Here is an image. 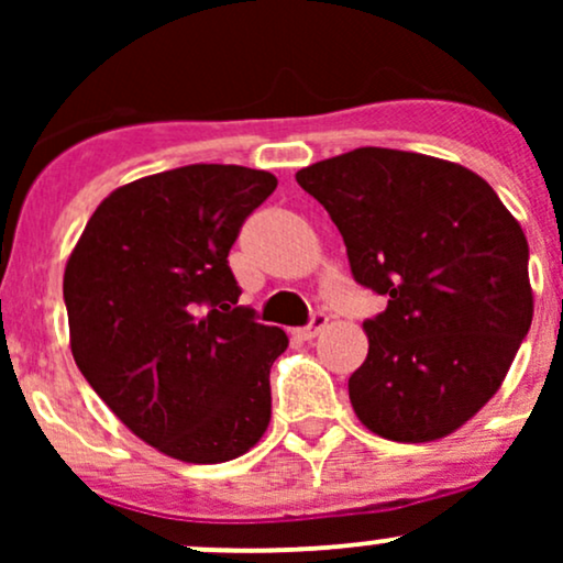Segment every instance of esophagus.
<instances>
[{"mask_svg":"<svg viewBox=\"0 0 563 563\" xmlns=\"http://www.w3.org/2000/svg\"><path fill=\"white\" fill-rule=\"evenodd\" d=\"M328 325V314L325 312H314L312 314V320H309V325H303V328H296V335H299L301 341H312L314 335H318L322 328Z\"/></svg>","mask_w":563,"mask_h":563,"instance_id":"1","label":"esophagus"}]
</instances>
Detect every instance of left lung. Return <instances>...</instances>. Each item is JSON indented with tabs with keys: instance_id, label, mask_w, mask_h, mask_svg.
Returning a JSON list of instances; mask_svg holds the SVG:
<instances>
[{
	"instance_id": "obj_1",
	"label": "left lung",
	"mask_w": 563,
	"mask_h": 563,
	"mask_svg": "<svg viewBox=\"0 0 563 563\" xmlns=\"http://www.w3.org/2000/svg\"><path fill=\"white\" fill-rule=\"evenodd\" d=\"M296 183L333 219L354 280L386 296L349 378L354 412L391 442L461 429L500 389L532 325L529 245L479 174L389 147L307 166Z\"/></svg>"
}]
</instances>
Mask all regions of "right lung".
I'll return each instance as SVG.
<instances>
[{"label": "right lung", "instance_id": "right-lung-1", "mask_svg": "<svg viewBox=\"0 0 563 563\" xmlns=\"http://www.w3.org/2000/svg\"><path fill=\"white\" fill-rule=\"evenodd\" d=\"M269 172L190 164L119 187L66 264L70 352L142 442L185 463H224L273 416L280 328L241 307L228 254L273 196Z\"/></svg>", "mask_w": 563, "mask_h": 563}]
</instances>
